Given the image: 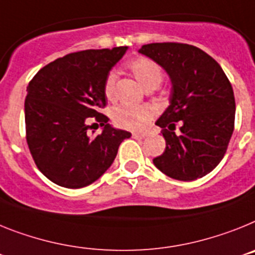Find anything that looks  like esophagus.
<instances>
[{
    "mask_svg": "<svg viewBox=\"0 0 255 255\" xmlns=\"http://www.w3.org/2000/svg\"><path fill=\"white\" fill-rule=\"evenodd\" d=\"M132 137H133V138H136V140H142V138H145V134L136 133V132H134V133H132Z\"/></svg>",
    "mask_w": 255,
    "mask_h": 255,
    "instance_id": "34e87169",
    "label": "esophagus"
}]
</instances>
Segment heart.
<instances>
[{
    "label": "heart",
    "instance_id": "heart-1",
    "mask_svg": "<svg viewBox=\"0 0 255 255\" xmlns=\"http://www.w3.org/2000/svg\"><path fill=\"white\" fill-rule=\"evenodd\" d=\"M128 69L133 74L137 82L146 90H154L163 81V70L149 57H134L128 63ZM115 83H117V74L115 72H109L104 82V92L109 100L114 97ZM155 115H156V109L150 105L133 106L123 104L113 110V119L115 125L125 129L136 130V132L146 129L150 122L155 118Z\"/></svg>",
    "mask_w": 255,
    "mask_h": 255
}]
</instances>
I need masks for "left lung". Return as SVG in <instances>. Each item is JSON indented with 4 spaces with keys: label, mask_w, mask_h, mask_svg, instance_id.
I'll return each mask as SVG.
<instances>
[{
    "label": "left lung",
    "mask_w": 255,
    "mask_h": 255,
    "mask_svg": "<svg viewBox=\"0 0 255 255\" xmlns=\"http://www.w3.org/2000/svg\"><path fill=\"white\" fill-rule=\"evenodd\" d=\"M140 52L163 66L173 85L170 105L156 122L167 146L152 163L178 181L207 176L225 156L235 128V96L227 75L213 57L186 43H150Z\"/></svg>",
    "instance_id": "obj_1"
}]
</instances>
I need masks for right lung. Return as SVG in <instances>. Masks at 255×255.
<instances>
[{
  "mask_svg": "<svg viewBox=\"0 0 255 255\" xmlns=\"http://www.w3.org/2000/svg\"><path fill=\"white\" fill-rule=\"evenodd\" d=\"M127 46L72 52L47 64L26 87L25 138L35 165L48 180L79 189L100 178L130 137L100 113L108 104L104 82ZM104 125L101 134L89 133Z\"/></svg>",
  "mask_w": 255,
  "mask_h": 255,
  "instance_id": "1",
  "label": "right lung"
}]
</instances>
